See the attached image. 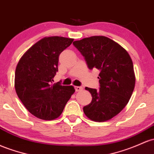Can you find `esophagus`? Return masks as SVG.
Instances as JSON below:
<instances>
[{
  "label": "esophagus",
  "mask_w": 154,
  "mask_h": 154,
  "mask_svg": "<svg viewBox=\"0 0 154 154\" xmlns=\"http://www.w3.org/2000/svg\"><path fill=\"white\" fill-rule=\"evenodd\" d=\"M83 89V88L82 87H80V86H76L75 87V91H77V92H79V91H81Z\"/></svg>",
  "instance_id": "esophagus-1"
}]
</instances>
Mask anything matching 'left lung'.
Here are the masks:
<instances>
[{
  "mask_svg": "<svg viewBox=\"0 0 154 154\" xmlns=\"http://www.w3.org/2000/svg\"><path fill=\"white\" fill-rule=\"evenodd\" d=\"M85 58L89 69L99 71V90L85 88L92 101L83 107L89 119L109 121L123 110L135 85L132 60L128 52L117 42L103 36H94L73 42Z\"/></svg>",
  "mask_w": 154,
  "mask_h": 154,
  "instance_id": "8db88e82",
  "label": "left lung"
}]
</instances>
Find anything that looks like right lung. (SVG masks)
Returning a JSON list of instances; mask_svg holds the SVG:
<instances>
[{"mask_svg":"<svg viewBox=\"0 0 154 154\" xmlns=\"http://www.w3.org/2000/svg\"><path fill=\"white\" fill-rule=\"evenodd\" d=\"M73 41L62 36L45 37L30 47L17 65L15 91L25 108L36 118L45 121L58 118L75 92L72 85L52 84L59 55Z\"/></svg>","mask_w":154,"mask_h":154,"instance_id":"1","label":"right lung"}]
</instances>
